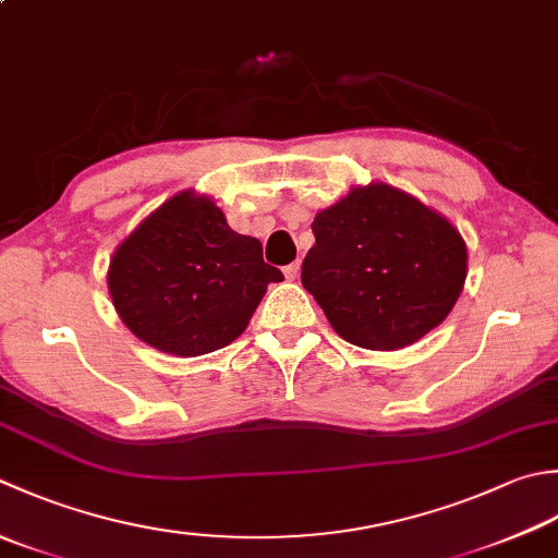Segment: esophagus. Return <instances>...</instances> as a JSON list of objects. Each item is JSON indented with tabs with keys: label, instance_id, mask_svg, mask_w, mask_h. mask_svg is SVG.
<instances>
[{
	"label": "esophagus",
	"instance_id": "34e87169",
	"mask_svg": "<svg viewBox=\"0 0 558 558\" xmlns=\"http://www.w3.org/2000/svg\"><path fill=\"white\" fill-rule=\"evenodd\" d=\"M282 270H286V278L288 280H298L300 278V264H290V266H286Z\"/></svg>",
	"mask_w": 558,
	"mask_h": 558
}]
</instances>
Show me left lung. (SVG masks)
Segmentation results:
<instances>
[{
  "label": "left lung",
  "mask_w": 558,
  "mask_h": 558,
  "mask_svg": "<svg viewBox=\"0 0 558 558\" xmlns=\"http://www.w3.org/2000/svg\"><path fill=\"white\" fill-rule=\"evenodd\" d=\"M302 286L343 341L399 351L447 319L466 280V244L411 193L373 181L316 213Z\"/></svg>",
  "instance_id": "1"
}]
</instances>
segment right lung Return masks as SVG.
<instances>
[{"mask_svg": "<svg viewBox=\"0 0 558 558\" xmlns=\"http://www.w3.org/2000/svg\"><path fill=\"white\" fill-rule=\"evenodd\" d=\"M106 280L140 341L195 357L236 341L282 272L266 264L256 236L227 225L210 195L185 189L118 244Z\"/></svg>", "mask_w": 558, "mask_h": 558, "instance_id": "1", "label": "right lung"}]
</instances>
